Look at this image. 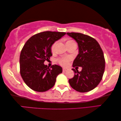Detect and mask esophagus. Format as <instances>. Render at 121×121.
<instances>
[{
	"instance_id": "esophagus-1",
	"label": "esophagus",
	"mask_w": 121,
	"mask_h": 121,
	"mask_svg": "<svg viewBox=\"0 0 121 121\" xmlns=\"http://www.w3.org/2000/svg\"><path fill=\"white\" fill-rule=\"evenodd\" d=\"M67 70H68V69H66V68H63V72H65V71H66Z\"/></svg>"
}]
</instances>
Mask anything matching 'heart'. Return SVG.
<instances>
[{
	"label": "heart",
	"mask_w": 121,
	"mask_h": 121,
	"mask_svg": "<svg viewBox=\"0 0 121 121\" xmlns=\"http://www.w3.org/2000/svg\"><path fill=\"white\" fill-rule=\"evenodd\" d=\"M69 41H71V40H69ZM56 44H57V42H55L52 44V45L51 46L52 51H53L55 50V46H56ZM70 60V58H69V57H63V58H60L58 59H57V61H58V62L59 64L62 65H63V66H65L68 64Z\"/></svg>",
	"instance_id": "heart-1"
}]
</instances>
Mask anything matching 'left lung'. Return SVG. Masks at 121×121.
Here are the masks:
<instances>
[{"label": "left lung", "instance_id": "1", "mask_svg": "<svg viewBox=\"0 0 121 121\" xmlns=\"http://www.w3.org/2000/svg\"><path fill=\"white\" fill-rule=\"evenodd\" d=\"M78 43L79 53L74 60L72 69L75 76L69 79V83L77 91H90L99 84L105 70V59L103 52L98 43L92 37L77 32H68ZM81 66V72L77 70Z\"/></svg>", "mask_w": 121, "mask_h": 121}]
</instances>
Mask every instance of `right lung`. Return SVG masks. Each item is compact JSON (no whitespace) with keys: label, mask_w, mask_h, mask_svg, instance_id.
Here are the masks:
<instances>
[{"label":"right lung","mask_w":121,"mask_h":121,"mask_svg":"<svg viewBox=\"0 0 121 121\" xmlns=\"http://www.w3.org/2000/svg\"><path fill=\"white\" fill-rule=\"evenodd\" d=\"M65 32L44 31L33 35L24 44L20 55V73L25 84L32 90L44 92L52 88L62 68L44 62L52 56L51 46Z\"/></svg>","instance_id":"1"}]
</instances>
